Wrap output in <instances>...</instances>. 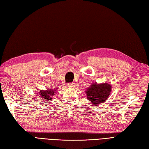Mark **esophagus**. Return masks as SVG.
I'll return each instance as SVG.
<instances>
[{"instance_id":"34e87169","label":"esophagus","mask_w":149,"mask_h":149,"mask_svg":"<svg viewBox=\"0 0 149 149\" xmlns=\"http://www.w3.org/2000/svg\"><path fill=\"white\" fill-rule=\"evenodd\" d=\"M68 85L70 87H73L74 86V83H69V84H68Z\"/></svg>"}]
</instances>
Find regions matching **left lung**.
Masks as SVG:
<instances>
[{
	"mask_svg": "<svg viewBox=\"0 0 149 149\" xmlns=\"http://www.w3.org/2000/svg\"><path fill=\"white\" fill-rule=\"evenodd\" d=\"M111 91V85L107 83L97 84V82H95L90 85L85 92L88 102H91L92 104L97 106L98 104L106 102Z\"/></svg>",
	"mask_w": 149,
	"mask_h": 149,
	"instance_id": "8db88e82",
	"label": "left lung"
}]
</instances>
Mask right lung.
I'll list each match as a JSON object with an SVG mask.
<instances>
[{"label": "right lung", "instance_id": "add662e5", "mask_svg": "<svg viewBox=\"0 0 149 149\" xmlns=\"http://www.w3.org/2000/svg\"><path fill=\"white\" fill-rule=\"evenodd\" d=\"M57 88L54 89H47L45 90H40L38 91V96L40 98L42 99V100L45 101H49L50 100H52V96H53L55 94V92H57Z\"/></svg>", "mask_w": 149, "mask_h": 149}]
</instances>
